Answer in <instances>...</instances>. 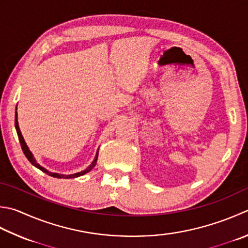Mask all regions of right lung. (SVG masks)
<instances>
[{"label": "right lung", "instance_id": "1", "mask_svg": "<svg viewBox=\"0 0 248 248\" xmlns=\"http://www.w3.org/2000/svg\"><path fill=\"white\" fill-rule=\"evenodd\" d=\"M15 127H16V130H17L18 139H19V142H20V145H21V148H22V152H23V154H24V156L27 157V159H28L29 161H30L32 164H33L34 167L37 168V169H40L42 172H44V173L48 174V175H49V176L56 177V178H75V177L81 176V175H84V174H86V173L90 172L91 170L93 169V167H94L95 164H96V160H98V155H99V152L96 153V155H95V158H94V160H93V162H92V163L90 164V166H89L88 168H87L86 170H84V171H81V172L75 173V174H71V175H62V174L51 173V172H49V171H47L46 169H44L43 167H41L40 164H38V163L35 161V159L33 158V155H32V153L30 152V150H29V148H28V146H27L26 142H24L23 137H22V134H21V132H20V129H19V125H18V120H17V113H16V117H15Z\"/></svg>", "mask_w": 248, "mask_h": 248}]
</instances>
